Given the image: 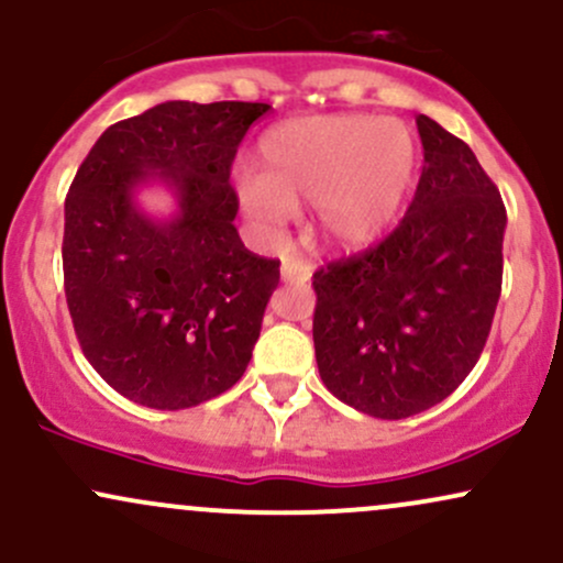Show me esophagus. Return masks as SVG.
I'll use <instances>...</instances> for the list:
<instances>
[{"label":"esophagus","mask_w":563,"mask_h":563,"mask_svg":"<svg viewBox=\"0 0 563 563\" xmlns=\"http://www.w3.org/2000/svg\"><path fill=\"white\" fill-rule=\"evenodd\" d=\"M280 275L286 283H307L309 277H312V267L303 260H299V256H286V260H283Z\"/></svg>","instance_id":"1"}]
</instances>
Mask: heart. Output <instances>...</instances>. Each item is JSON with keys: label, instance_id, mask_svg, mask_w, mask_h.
<instances>
[{"label": "heart", "instance_id": "heart-1", "mask_svg": "<svg viewBox=\"0 0 563 563\" xmlns=\"http://www.w3.org/2000/svg\"><path fill=\"white\" fill-rule=\"evenodd\" d=\"M260 161L262 174L241 179L245 214L277 230L294 206L314 203V228L335 249L378 241L402 214L416 177L410 132L376 115L288 121L262 140Z\"/></svg>", "mask_w": 563, "mask_h": 563}]
</instances>
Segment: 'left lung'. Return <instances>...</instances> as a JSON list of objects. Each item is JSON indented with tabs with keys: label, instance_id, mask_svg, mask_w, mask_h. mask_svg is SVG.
<instances>
[{
	"label": "left lung",
	"instance_id": "1",
	"mask_svg": "<svg viewBox=\"0 0 563 563\" xmlns=\"http://www.w3.org/2000/svg\"><path fill=\"white\" fill-rule=\"evenodd\" d=\"M423 172L399 228L312 275L314 357L333 397L399 421L474 371L503 288L506 206L474 151L418 115Z\"/></svg>",
	"mask_w": 563,
	"mask_h": 563
}]
</instances>
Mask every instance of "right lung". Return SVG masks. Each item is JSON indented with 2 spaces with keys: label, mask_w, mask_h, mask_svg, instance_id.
I'll list each match as a JSON object with an SVG mask.
<instances>
[{
  "label": "right lung",
  "mask_w": 563,
  "mask_h": 563,
  "mask_svg": "<svg viewBox=\"0 0 563 563\" xmlns=\"http://www.w3.org/2000/svg\"><path fill=\"white\" fill-rule=\"evenodd\" d=\"M267 102L172 100L108 126L66 196L63 280L84 357L108 386L156 410H185L249 367L280 262L245 249L230 169ZM164 181L169 223L133 203Z\"/></svg>",
  "instance_id": "1"
}]
</instances>
